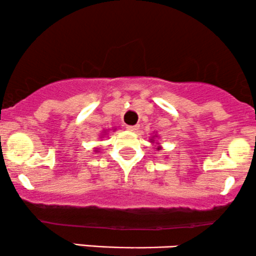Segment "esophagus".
<instances>
[{"label":"esophagus","mask_w":256,"mask_h":256,"mask_svg":"<svg viewBox=\"0 0 256 256\" xmlns=\"http://www.w3.org/2000/svg\"><path fill=\"white\" fill-rule=\"evenodd\" d=\"M127 129L129 132H136L139 129V126H127Z\"/></svg>","instance_id":"1"}]
</instances>
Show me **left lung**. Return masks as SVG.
Segmentation results:
<instances>
[{
	"instance_id": "left-lung-1",
	"label": "left lung",
	"mask_w": 256,
	"mask_h": 256,
	"mask_svg": "<svg viewBox=\"0 0 256 256\" xmlns=\"http://www.w3.org/2000/svg\"><path fill=\"white\" fill-rule=\"evenodd\" d=\"M156 136H157V135H154V136H153V138H152V139H151V142H152V144H153V142H154V140H153V139H154V138H156ZM160 148H162V147H160V146H158V148H156V150H158V151H159V150H160Z\"/></svg>"
}]
</instances>
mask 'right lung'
Returning a JSON list of instances; mask_svg holds the SVG:
<instances>
[{
  "label": "right lung",
  "instance_id": "1",
  "mask_svg": "<svg viewBox=\"0 0 256 256\" xmlns=\"http://www.w3.org/2000/svg\"><path fill=\"white\" fill-rule=\"evenodd\" d=\"M96 151H98V150H96Z\"/></svg>",
  "mask_w": 256,
  "mask_h": 256
}]
</instances>
